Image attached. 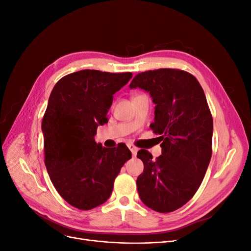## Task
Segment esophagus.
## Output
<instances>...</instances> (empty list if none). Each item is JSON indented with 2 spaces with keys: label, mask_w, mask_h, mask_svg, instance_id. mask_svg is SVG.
I'll use <instances>...</instances> for the list:
<instances>
[{
  "label": "esophagus",
  "mask_w": 251,
  "mask_h": 251,
  "mask_svg": "<svg viewBox=\"0 0 251 251\" xmlns=\"http://www.w3.org/2000/svg\"><path fill=\"white\" fill-rule=\"evenodd\" d=\"M128 148L131 151V152H132V155L135 156L137 153V148L135 146H133V144H128Z\"/></svg>",
  "instance_id": "esophagus-1"
}]
</instances>
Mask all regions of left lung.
<instances>
[{
    "mask_svg": "<svg viewBox=\"0 0 251 251\" xmlns=\"http://www.w3.org/2000/svg\"><path fill=\"white\" fill-rule=\"evenodd\" d=\"M149 91L155 103L153 133L160 134L162 154L146 150L137 157L141 201L157 213H171L188 202L204 178L212 157L213 117L197 79L180 69H156L135 75L130 88Z\"/></svg>",
    "mask_w": 251,
    "mask_h": 251,
    "instance_id": "8db88e82",
    "label": "left lung"
}]
</instances>
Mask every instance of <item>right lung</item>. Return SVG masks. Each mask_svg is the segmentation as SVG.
Returning <instances> with one entry per match:
<instances>
[{"instance_id": "add662e5", "label": "right lung", "mask_w": 251, "mask_h": 251, "mask_svg": "<svg viewBox=\"0 0 251 251\" xmlns=\"http://www.w3.org/2000/svg\"><path fill=\"white\" fill-rule=\"evenodd\" d=\"M131 72L81 70L62 77L52 88L45 112V165L58 193L74 207L88 210L108 201L114 181L131 159L126 144H97L99 125L108 122L113 95Z\"/></svg>"}]
</instances>
